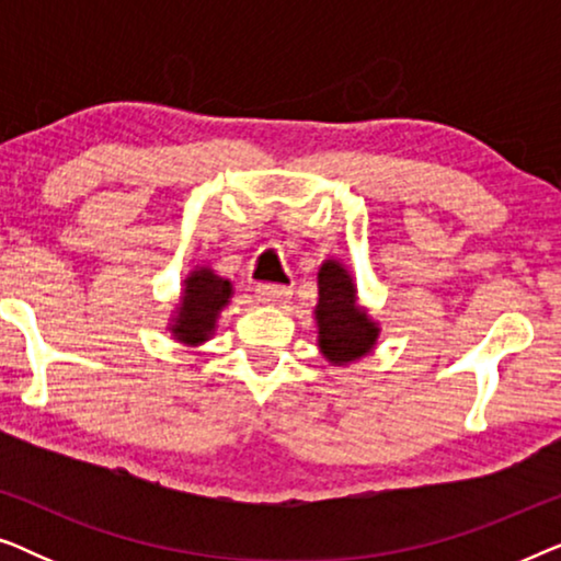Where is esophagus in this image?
<instances>
[{"instance_id": "obj_1", "label": "esophagus", "mask_w": 561, "mask_h": 561, "mask_svg": "<svg viewBox=\"0 0 561 561\" xmlns=\"http://www.w3.org/2000/svg\"><path fill=\"white\" fill-rule=\"evenodd\" d=\"M290 296L288 288L283 286H257L255 288V298L260 304H267V306H278L286 301V298Z\"/></svg>"}]
</instances>
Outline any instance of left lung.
I'll list each match as a JSON object with an SVG mask.
<instances>
[{
    "label": "left lung",
    "mask_w": 561,
    "mask_h": 561,
    "mask_svg": "<svg viewBox=\"0 0 561 561\" xmlns=\"http://www.w3.org/2000/svg\"><path fill=\"white\" fill-rule=\"evenodd\" d=\"M317 283L319 304L313 309V319H317L319 350L327 363L342 367L370 355L378 344L380 327L365 306L357 304L352 273L340 260L329 257L319 267Z\"/></svg>",
    "instance_id": "1"
}]
</instances>
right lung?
Here are the masks:
<instances>
[{
    "label": "right lung",
    "mask_w": 561,
    "mask_h": 561,
    "mask_svg": "<svg viewBox=\"0 0 561 561\" xmlns=\"http://www.w3.org/2000/svg\"><path fill=\"white\" fill-rule=\"evenodd\" d=\"M234 288L227 278H219L211 267H194L183 280L181 301L171 313V336L183 347H198L217 332V319L232 298Z\"/></svg>",
    "instance_id": "obj_1"
}]
</instances>
